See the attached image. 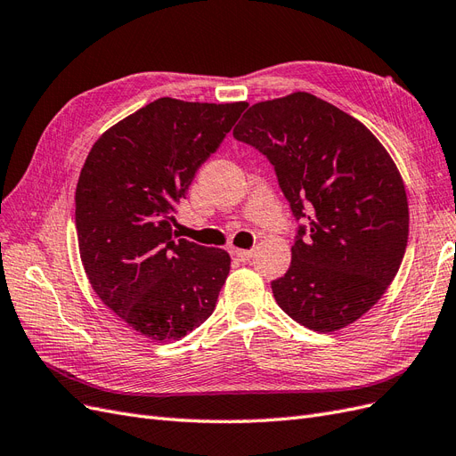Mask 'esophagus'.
I'll use <instances>...</instances> for the list:
<instances>
[{"mask_svg":"<svg viewBox=\"0 0 456 456\" xmlns=\"http://www.w3.org/2000/svg\"><path fill=\"white\" fill-rule=\"evenodd\" d=\"M232 256L238 258L241 262H247L253 256V251H245V249H232Z\"/></svg>","mask_w":456,"mask_h":456,"instance_id":"esophagus-1","label":"esophagus"}]
</instances>
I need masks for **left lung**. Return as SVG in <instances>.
I'll return each mask as SVG.
<instances>
[{
	"label": "left lung",
	"instance_id": "left-lung-1",
	"mask_svg": "<svg viewBox=\"0 0 456 456\" xmlns=\"http://www.w3.org/2000/svg\"><path fill=\"white\" fill-rule=\"evenodd\" d=\"M233 136L270 159L308 224L272 281L275 302L317 333L360 320L394 281L409 238L403 178L388 151L362 121L305 91L253 104Z\"/></svg>",
	"mask_w": 456,
	"mask_h": 456
}]
</instances>
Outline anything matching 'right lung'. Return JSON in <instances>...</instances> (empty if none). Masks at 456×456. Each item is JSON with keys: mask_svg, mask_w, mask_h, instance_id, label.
<instances>
[{"mask_svg": "<svg viewBox=\"0 0 456 456\" xmlns=\"http://www.w3.org/2000/svg\"><path fill=\"white\" fill-rule=\"evenodd\" d=\"M247 102L163 96L104 131L81 167L76 230L93 291L136 333L183 338L215 310L230 255L175 240V203Z\"/></svg>", "mask_w": 456, "mask_h": 456, "instance_id": "add662e5", "label": "right lung"}]
</instances>
